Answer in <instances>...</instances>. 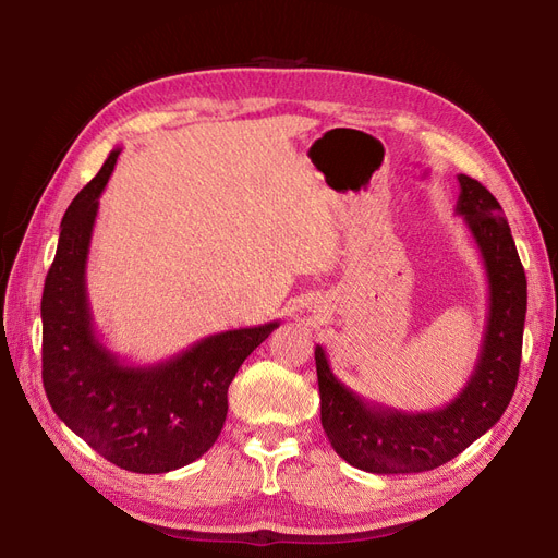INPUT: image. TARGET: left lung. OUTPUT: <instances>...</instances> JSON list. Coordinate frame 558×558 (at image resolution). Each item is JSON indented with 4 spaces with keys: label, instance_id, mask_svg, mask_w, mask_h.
Here are the masks:
<instances>
[{
    "label": "left lung",
    "instance_id": "8db88e82",
    "mask_svg": "<svg viewBox=\"0 0 558 558\" xmlns=\"http://www.w3.org/2000/svg\"><path fill=\"white\" fill-rule=\"evenodd\" d=\"M459 183L456 214L465 218L488 281L480 359L461 393L433 412L384 408L353 393L332 375L326 351H314L320 424L328 440L349 465L375 475L440 468L494 428L514 396L526 320V275L498 199L465 174H459Z\"/></svg>",
    "mask_w": 558,
    "mask_h": 558
}]
</instances>
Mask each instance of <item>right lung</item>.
Wrapping results in <instances>:
<instances>
[{
  "label": "right lung",
  "mask_w": 558,
  "mask_h": 558,
  "mask_svg": "<svg viewBox=\"0 0 558 558\" xmlns=\"http://www.w3.org/2000/svg\"><path fill=\"white\" fill-rule=\"evenodd\" d=\"M121 148L64 211L41 295V379L50 408L113 465L158 475L197 461L221 433L228 386L279 320L205 337L174 359L128 365L95 332L86 263L99 195Z\"/></svg>",
  "instance_id": "add662e5"
}]
</instances>
